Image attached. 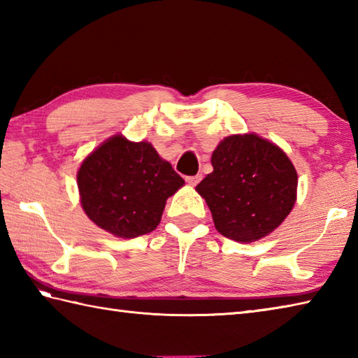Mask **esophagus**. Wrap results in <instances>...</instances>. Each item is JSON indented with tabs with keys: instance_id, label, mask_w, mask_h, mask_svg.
Masks as SVG:
<instances>
[{
	"instance_id": "obj_1",
	"label": "esophagus",
	"mask_w": 358,
	"mask_h": 358,
	"mask_svg": "<svg viewBox=\"0 0 358 358\" xmlns=\"http://www.w3.org/2000/svg\"><path fill=\"white\" fill-rule=\"evenodd\" d=\"M200 180H201V175H195V177H187L186 178L189 186H196L200 183Z\"/></svg>"
}]
</instances>
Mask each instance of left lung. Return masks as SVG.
<instances>
[{
  "label": "left lung",
  "instance_id": "8db88e82",
  "mask_svg": "<svg viewBox=\"0 0 358 358\" xmlns=\"http://www.w3.org/2000/svg\"><path fill=\"white\" fill-rule=\"evenodd\" d=\"M214 171L195 187L212 212L215 229L238 243L268 237L291 214L299 177L286 152L257 134L218 143Z\"/></svg>",
  "mask_w": 358,
  "mask_h": 358
}]
</instances>
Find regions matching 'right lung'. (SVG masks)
I'll list each match as a JSON object with an SVG mask.
<instances>
[{
  "label": "right lung",
  "instance_id": "obj_1",
  "mask_svg": "<svg viewBox=\"0 0 358 358\" xmlns=\"http://www.w3.org/2000/svg\"><path fill=\"white\" fill-rule=\"evenodd\" d=\"M80 203L90 222L120 238H135L162 222L166 200L185 180L149 141L110 136L83 159Z\"/></svg>",
  "mask_w": 358,
  "mask_h": 358
}]
</instances>
